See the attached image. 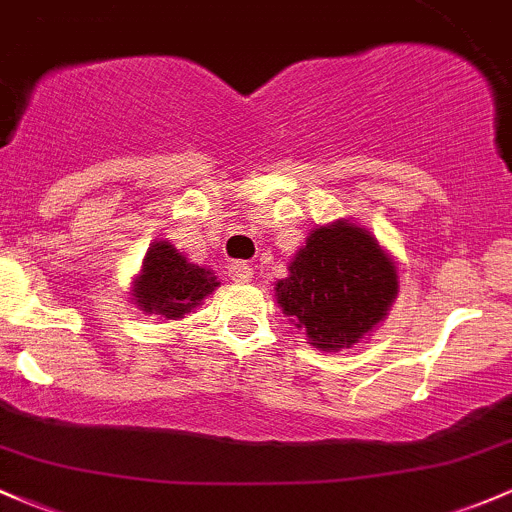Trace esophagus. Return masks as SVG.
Instances as JSON below:
<instances>
[{
	"label": "esophagus",
	"mask_w": 512,
	"mask_h": 512,
	"mask_svg": "<svg viewBox=\"0 0 512 512\" xmlns=\"http://www.w3.org/2000/svg\"><path fill=\"white\" fill-rule=\"evenodd\" d=\"M229 278H232L234 283H249V280L254 278V268L246 261H234L232 266H229Z\"/></svg>",
	"instance_id": "obj_1"
}]
</instances>
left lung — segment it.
I'll list each match as a JSON object with an SVG mask.
<instances>
[{"label":"left lung","instance_id":"8db88e82","mask_svg":"<svg viewBox=\"0 0 512 512\" xmlns=\"http://www.w3.org/2000/svg\"><path fill=\"white\" fill-rule=\"evenodd\" d=\"M398 266L378 239L351 219L320 224L276 280V300L307 344L351 349L388 317L398 298Z\"/></svg>","mask_w":512,"mask_h":512}]
</instances>
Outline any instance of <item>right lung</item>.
<instances>
[{
  "mask_svg": "<svg viewBox=\"0 0 512 512\" xmlns=\"http://www.w3.org/2000/svg\"><path fill=\"white\" fill-rule=\"evenodd\" d=\"M212 268L197 266L166 239L148 246L141 271L131 280V300L144 315L183 320L217 290Z\"/></svg>",
  "mask_w": 512,
  "mask_h": 512,
  "instance_id": "add662e5",
  "label": "right lung"
}]
</instances>
